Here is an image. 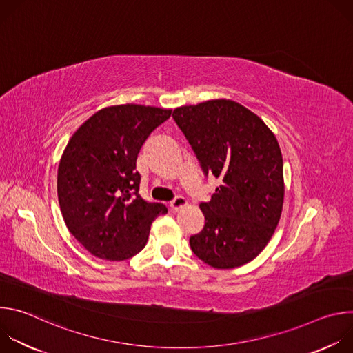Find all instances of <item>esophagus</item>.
Instances as JSON below:
<instances>
[{
    "label": "esophagus",
    "instance_id": "1",
    "mask_svg": "<svg viewBox=\"0 0 353 353\" xmlns=\"http://www.w3.org/2000/svg\"><path fill=\"white\" fill-rule=\"evenodd\" d=\"M187 199L185 198H183V196H176L172 203H170V208L173 210V211H179V210H181V208H184V207H187Z\"/></svg>",
    "mask_w": 353,
    "mask_h": 353
}]
</instances>
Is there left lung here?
<instances>
[{"label":"left lung","mask_w":353,"mask_h":353,"mask_svg":"<svg viewBox=\"0 0 353 353\" xmlns=\"http://www.w3.org/2000/svg\"><path fill=\"white\" fill-rule=\"evenodd\" d=\"M205 174L221 179L199 204L205 226L190 237L192 253L218 270L254 260L271 240L283 207V161L268 125L230 99L174 109Z\"/></svg>","instance_id":"1"}]
</instances>
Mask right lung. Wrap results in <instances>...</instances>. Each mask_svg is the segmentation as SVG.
Returning <instances> with one entry per match:
<instances>
[{"label": "right lung", "mask_w": 353, "mask_h": 353, "mask_svg": "<svg viewBox=\"0 0 353 353\" xmlns=\"http://www.w3.org/2000/svg\"><path fill=\"white\" fill-rule=\"evenodd\" d=\"M172 109L116 105L89 117L68 141L59 165L57 194L71 234L97 259L123 261L145 247L163 204L138 194L139 149Z\"/></svg>", "instance_id": "obj_1"}]
</instances>
